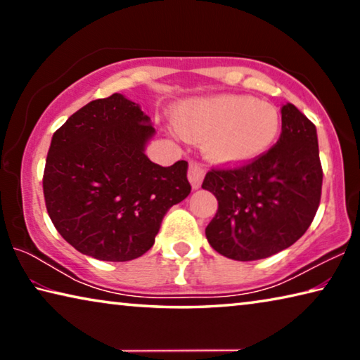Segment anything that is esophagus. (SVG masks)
<instances>
[{
    "mask_svg": "<svg viewBox=\"0 0 360 360\" xmlns=\"http://www.w3.org/2000/svg\"><path fill=\"white\" fill-rule=\"evenodd\" d=\"M187 178L191 181V184L193 188H198L202 186L203 178H205V169L202 168V165L197 162H191L188 163V172H187Z\"/></svg>",
    "mask_w": 360,
    "mask_h": 360,
    "instance_id": "obj_1",
    "label": "esophagus"
}]
</instances>
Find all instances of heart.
Returning <instances> with one entry per match:
<instances>
[{
	"label": "heart",
	"mask_w": 360,
	"mask_h": 360,
	"mask_svg": "<svg viewBox=\"0 0 360 360\" xmlns=\"http://www.w3.org/2000/svg\"><path fill=\"white\" fill-rule=\"evenodd\" d=\"M174 129L219 165H245L264 155L276 141L281 115L266 101L249 95H214L192 98L176 108Z\"/></svg>",
	"instance_id": "heart-1"
}]
</instances>
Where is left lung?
Listing matches in <instances>:
<instances>
[{
    "mask_svg": "<svg viewBox=\"0 0 360 360\" xmlns=\"http://www.w3.org/2000/svg\"><path fill=\"white\" fill-rule=\"evenodd\" d=\"M281 136L264 155L205 176L202 187L219 205L206 238L229 259L259 260L292 246L319 208L322 168L316 127L290 103L281 108Z\"/></svg>",
    "mask_w": 360,
    "mask_h": 360,
    "instance_id": "obj_1",
    "label": "left lung"
}]
</instances>
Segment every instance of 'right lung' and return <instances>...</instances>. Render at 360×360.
I'll list each match as a JSON object with an SVG mask.
<instances>
[{
  "label": "right lung",
  "instance_id": "add662e5",
  "mask_svg": "<svg viewBox=\"0 0 360 360\" xmlns=\"http://www.w3.org/2000/svg\"><path fill=\"white\" fill-rule=\"evenodd\" d=\"M150 117L120 94L90 101L53 133L46 208L58 233L98 260L141 257L162 219L191 193L187 162L160 167L144 154Z\"/></svg>",
  "mask_w": 360,
  "mask_h": 360
}]
</instances>
